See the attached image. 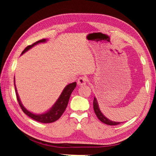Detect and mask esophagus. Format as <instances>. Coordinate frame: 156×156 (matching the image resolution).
Here are the masks:
<instances>
[{
    "label": "esophagus",
    "instance_id": "34e87169",
    "mask_svg": "<svg viewBox=\"0 0 156 156\" xmlns=\"http://www.w3.org/2000/svg\"><path fill=\"white\" fill-rule=\"evenodd\" d=\"M87 82V78L86 77H80L78 78L77 83L78 86H84L86 84Z\"/></svg>",
    "mask_w": 156,
    "mask_h": 156
}]
</instances>
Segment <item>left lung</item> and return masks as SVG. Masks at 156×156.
I'll use <instances>...</instances> for the list:
<instances>
[{
    "instance_id": "8db88e82",
    "label": "left lung",
    "mask_w": 156,
    "mask_h": 156,
    "mask_svg": "<svg viewBox=\"0 0 156 156\" xmlns=\"http://www.w3.org/2000/svg\"><path fill=\"white\" fill-rule=\"evenodd\" d=\"M93 104H94V112H95V113H96V115L98 117V119L101 121L102 122L107 124V125H119V124H120V123H122L120 122H115V121L110 120L109 119H108L107 117H105V116L103 115V113L101 112V111H100V109L98 102L96 97H94Z\"/></svg>"
}]
</instances>
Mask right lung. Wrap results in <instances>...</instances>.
Here are the masks:
<instances>
[{"label": "right lung", "mask_w": 156, "mask_h": 156, "mask_svg": "<svg viewBox=\"0 0 156 156\" xmlns=\"http://www.w3.org/2000/svg\"><path fill=\"white\" fill-rule=\"evenodd\" d=\"M47 41V39H42V40H40L36 42V43H34V44H31V45L27 46L24 50H23V51L22 52L21 55L25 54L26 51H27L28 50H30L31 48H32L33 47L36 45V44L46 43ZM14 82L16 94V98L21 109H22L23 112H24L26 115H27L29 117H30L31 118L35 120L36 121H38V122H40L42 123L54 122L55 121H56L57 120L59 119L60 116H61L62 115V113H64L66 108H67V106L69 102V98L71 96V94H72V91L74 90V89L76 87V82H74V83H70L67 84V85L64 88V89L62 90L61 94L60 95L59 98H58V100H56V102H55L54 105H53V106L50 108L48 111H47L46 112L43 113H38H38H34L33 112H30V111L27 110L24 106H23V105L20 101V97L18 96L16 87L15 78L14 80Z\"/></svg>", "instance_id": "obj_1"}]
</instances>
